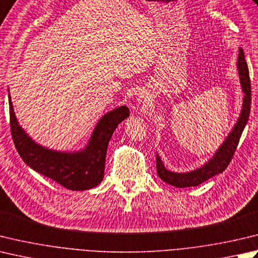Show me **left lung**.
Here are the masks:
<instances>
[{
  "label": "left lung",
  "instance_id": "left-lung-1",
  "mask_svg": "<svg viewBox=\"0 0 258 258\" xmlns=\"http://www.w3.org/2000/svg\"><path fill=\"white\" fill-rule=\"evenodd\" d=\"M237 68H238L239 73L241 89L244 92V100L243 108H241L238 120H237V123L235 124L233 130H231V132L228 134L225 142L220 145V148L217 150L215 155L208 162L204 164L201 168L190 171V172L176 173L170 170H166L162 160L156 154V172H158L159 176L164 182L176 186V188H188V186L199 185L200 183L205 182L206 180L213 178L214 175L224 172L230 163L250 113V79L248 67H247V62L245 60V54L241 48H239Z\"/></svg>",
  "mask_w": 258,
  "mask_h": 258
}]
</instances>
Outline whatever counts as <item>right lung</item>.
I'll list each match as a JSON object with an SVG mask.
<instances>
[{
    "instance_id": "obj_1",
    "label": "right lung",
    "mask_w": 258,
    "mask_h": 258,
    "mask_svg": "<svg viewBox=\"0 0 258 258\" xmlns=\"http://www.w3.org/2000/svg\"><path fill=\"white\" fill-rule=\"evenodd\" d=\"M9 106L12 139L25 164L74 191L92 189L102 182L109 140L117 125L130 116L126 106L106 113L96 125L87 146L79 152L67 153L48 150L35 143L19 125L10 94Z\"/></svg>"
}]
</instances>
